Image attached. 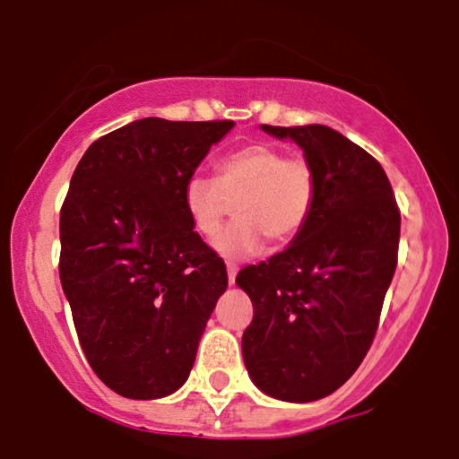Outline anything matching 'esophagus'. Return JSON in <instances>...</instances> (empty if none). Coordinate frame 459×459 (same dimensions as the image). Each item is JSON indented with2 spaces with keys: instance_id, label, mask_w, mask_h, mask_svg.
Listing matches in <instances>:
<instances>
[{
  "instance_id": "esophagus-1",
  "label": "esophagus",
  "mask_w": 459,
  "mask_h": 459,
  "mask_svg": "<svg viewBox=\"0 0 459 459\" xmlns=\"http://www.w3.org/2000/svg\"><path fill=\"white\" fill-rule=\"evenodd\" d=\"M237 271H239V269H237V264H233V263H226V273H229V283H230V286H233V283H235Z\"/></svg>"
}]
</instances>
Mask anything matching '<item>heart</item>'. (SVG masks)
<instances>
[{
    "instance_id": "b5f03b06",
    "label": "heart",
    "mask_w": 459,
    "mask_h": 459,
    "mask_svg": "<svg viewBox=\"0 0 459 459\" xmlns=\"http://www.w3.org/2000/svg\"><path fill=\"white\" fill-rule=\"evenodd\" d=\"M316 186L309 160L254 142L220 159L216 179L190 176L184 184V207L196 233L213 237L230 201L237 200L240 220L217 232L212 246L222 258L243 260L258 254L264 239L273 247L297 239L309 222Z\"/></svg>"
}]
</instances>
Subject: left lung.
Segmentation results:
<instances>
[{"label": "left lung", "instance_id": "8db88e82", "mask_svg": "<svg viewBox=\"0 0 459 459\" xmlns=\"http://www.w3.org/2000/svg\"><path fill=\"white\" fill-rule=\"evenodd\" d=\"M263 131L299 143L317 186L297 239L237 275L254 305L243 362L266 396L311 403L339 390L373 343L396 271L400 212L384 167L339 131Z\"/></svg>", "mask_w": 459, "mask_h": 459}]
</instances>
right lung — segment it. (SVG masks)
<instances>
[{
    "label": "right lung",
    "instance_id": "add662e5",
    "mask_svg": "<svg viewBox=\"0 0 459 459\" xmlns=\"http://www.w3.org/2000/svg\"><path fill=\"white\" fill-rule=\"evenodd\" d=\"M233 120L142 118L97 139L61 210V286L84 356L109 390L169 396L229 277L195 233L184 184Z\"/></svg>",
    "mask_w": 459,
    "mask_h": 459
}]
</instances>
